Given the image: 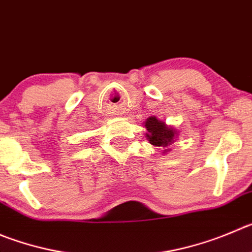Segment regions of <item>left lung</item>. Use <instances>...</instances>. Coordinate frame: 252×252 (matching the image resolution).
<instances>
[{
	"label": "left lung",
	"mask_w": 252,
	"mask_h": 252,
	"mask_svg": "<svg viewBox=\"0 0 252 252\" xmlns=\"http://www.w3.org/2000/svg\"><path fill=\"white\" fill-rule=\"evenodd\" d=\"M145 128H147V139L149 140L150 144H153L154 147H161L165 148L163 150V153H168V145H170L171 143H174L175 137L178 135L176 130L171 126H166L164 122L157 119V117H149V118L145 121Z\"/></svg>",
	"instance_id": "left-lung-1"
}]
</instances>
